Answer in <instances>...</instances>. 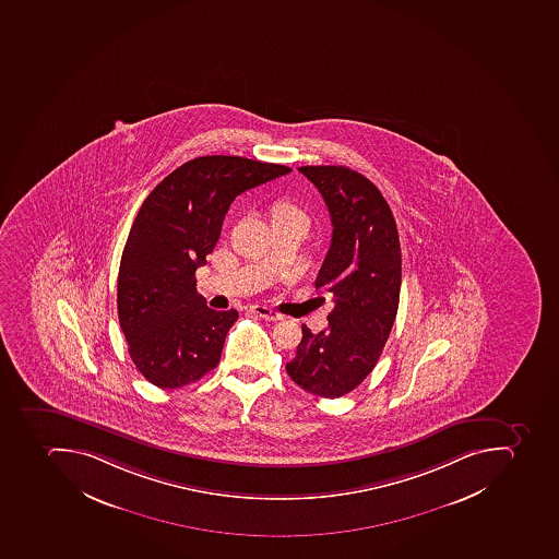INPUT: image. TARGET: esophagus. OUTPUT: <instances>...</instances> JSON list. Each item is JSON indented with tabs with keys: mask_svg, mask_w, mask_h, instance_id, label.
Listing matches in <instances>:
<instances>
[{
	"mask_svg": "<svg viewBox=\"0 0 559 559\" xmlns=\"http://www.w3.org/2000/svg\"><path fill=\"white\" fill-rule=\"evenodd\" d=\"M250 312L258 316V318L266 319V321H282V316L275 310L269 309V307H264V305H252L250 307Z\"/></svg>",
	"mask_w": 559,
	"mask_h": 559,
	"instance_id": "obj_1",
	"label": "esophagus"
}]
</instances>
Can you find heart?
<instances>
[{"label":"heart","mask_w":559,"mask_h":559,"mask_svg":"<svg viewBox=\"0 0 559 559\" xmlns=\"http://www.w3.org/2000/svg\"><path fill=\"white\" fill-rule=\"evenodd\" d=\"M270 221H272L273 228H281V226H301V228H309V215L307 212L287 198L275 200L270 206Z\"/></svg>","instance_id":"obj_1"}]
</instances>
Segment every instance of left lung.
<instances>
[{"instance_id": "left-lung-1", "label": "left lung", "mask_w": 559, "mask_h": 559, "mask_svg": "<svg viewBox=\"0 0 559 559\" xmlns=\"http://www.w3.org/2000/svg\"><path fill=\"white\" fill-rule=\"evenodd\" d=\"M326 201L333 224L330 250L316 287L330 293L335 309L326 330L304 338L287 373L299 388L340 397L367 379L396 319L402 286V249L396 221L373 182L345 166L298 168Z\"/></svg>"}]
</instances>
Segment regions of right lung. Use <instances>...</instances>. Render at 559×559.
<instances>
[{
    "label": "right lung",
    "mask_w": 559,
    "mask_h": 559,
    "mask_svg": "<svg viewBox=\"0 0 559 559\" xmlns=\"http://www.w3.org/2000/svg\"><path fill=\"white\" fill-rule=\"evenodd\" d=\"M289 171L247 157H197L143 201L122 250L117 312L134 367L151 384L182 388L217 367L238 312L209 309L194 272L219 240L233 200Z\"/></svg>",
    "instance_id": "right-lung-1"
}]
</instances>
